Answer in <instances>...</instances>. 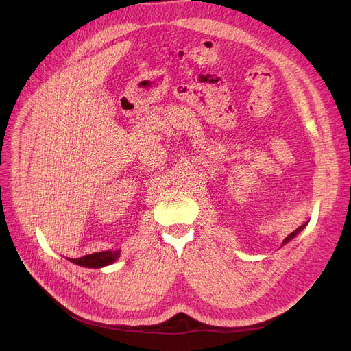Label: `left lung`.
Masks as SVG:
<instances>
[{
  "label": "left lung",
  "mask_w": 351,
  "mask_h": 351,
  "mask_svg": "<svg viewBox=\"0 0 351 351\" xmlns=\"http://www.w3.org/2000/svg\"><path fill=\"white\" fill-rule=\"evenodd\" d=\"M304 226H306V225H302V226H299V228H298L296 230H294V232H291V233H290V234H289V236H287V237L285 239V241H283V246H285V245H286L287 242H290V241H291V239H293L294 236H296V234H299V233H300V232H302V230L304 229Z\"/></svg>",
  "instance_id": "left-lung-1"
}]
</instances>
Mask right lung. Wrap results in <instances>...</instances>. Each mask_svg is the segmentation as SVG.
<instances>
[{"label": "right lung", "mask_w": 351, "mask_h": 351, "mask_svg": "<svg viewBox=\"0 0 351 351\" xmlns=\"http://www.w3.org/2000/svg\"><path fill=\"white\" fill-rule=\"evenodd\" d=\"M119 253H121V250H106V252L86 254L84 257H80V259H69V261L78 266L98 269V267L112 265L119 257Z\"/></svg>", "instance_id": "right-lung-1"}]
</instances>
